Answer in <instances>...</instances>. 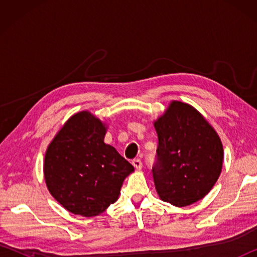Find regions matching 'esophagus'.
I'll use <instances>...</instances> for the list:
<instances>
[{"mask_svg":"<svg viewBox=\"0 0 257 257\" xmlns=\"http://www.w3.org/2000/svg\"><path fill=\"white\" fill-rule=\"evenodd\" d=\"M133 165L136 169H142V167H143V163H142V161L139 160V159H135V160H133Z\"/></svg>","mask_w":257,"mask_h":257,"instance_id":"esophagus-1","label":"esophagus"}]
</instances>
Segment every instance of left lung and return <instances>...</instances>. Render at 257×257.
Returning <instances> with one entry per match:
<instances>
[{
	"mask_svg": "<svg viewBox=\"0 0 257 257\" xmlns=\"http://www.w3.org/2000/svg\"><path fill=\"white\" fill-rule=\"evenodd\" d=\"M154 127L159 146L152 172L160 198L182 207L206 196L222 170L219 135L196 108L179 101L170 103Z\"/></svg>",
	"mask_w": 257,
	"mask_h": 257,
	"instance_id": "left-lung-1",
	"label": "left lung"
}]
</instances>
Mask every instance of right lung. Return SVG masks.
Segmentation results:
<instances>
[{"label": "right lung", "instance_id": "obj_1", "mask_svg": "<svg viewBox=\"0 0 257 257\" xmlns=\"http://www.w3.org/2000/svg\"><path fill=\"white\" fill-rule=\"evenodd\" d=\"M106 127L88 111L69 118L46 150L47 189L67 211L86 217L101 214L119 197L134 167L104 143Z\"/></svg>", "mask_w": 257, "mask_h": 257}]
</instances>
